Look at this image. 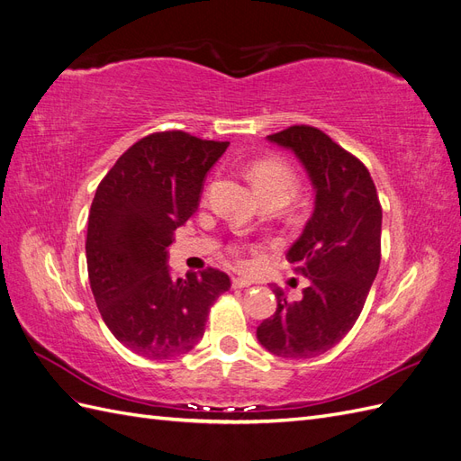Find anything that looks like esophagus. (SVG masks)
I'll return each mask as SVG.
<instances>
[{"label": "esophagus", "instance_id": "esophagus-1", "mask_svg": "<svg viewBox=\"0 0 461 461\" xmlns=\"http://www.w3.org/2000/svg\"><path fill=\"white\" fill-rule=\"evenodd\" d=\"M252 285H254V281H249V278H244V276H239V278H234V281H232L234 288H248Z\"/></svg>", "mask_w": 461, "mask_h": 461}]
</instances>
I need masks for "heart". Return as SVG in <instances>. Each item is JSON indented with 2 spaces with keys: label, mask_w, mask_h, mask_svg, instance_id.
<instances>
[{
  "label": "heart",
  "mask_w": 461,
  "mask_h": 461,
  "mask_svg": "<svg viewBox=\"0 0 461 461\" xmlns=\"http://www.w3.org/2000/svg\"><path fill=\"white\" fill-rule=\"evenodd\" d=\"M248 176L261 200H281L286 203L298 188L296 173L290 165L276 158L258 159L249 167Z\"/></svg>",
  "instance_id": "obj_1"
}]
</instances>
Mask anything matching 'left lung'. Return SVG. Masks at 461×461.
I'll return each instance as SVG.
<instances>
[{
  "instance_id": "8db88e82",
  "label": "left lung",
  "mask_w": 461,
  "mask_h": 461,
  "mask_svg": "<svg viewBox=\"0 0 461 461\" xmlns=\"http://www.w3.org/2000/svg\"><path fill=\"white\" fill-rule=\"evenodd\" d=\"M267 140L290 149L315 190L313 213L286 259L310 281L288 302L273 285L276 312L258 327L259 344L278 357L308 359L337 346L354 327L381 263L383 209L366 165L308 124Z\"/></svg>"
}]
</instances>
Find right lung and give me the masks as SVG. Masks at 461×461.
Here are the masks:
<instances>
[{"instance_id":"1","label":"right lung","mask_w":461,"mask_h":461,"mask_svg":"<svg viewBox=\"0 0 461 461\" xmlns=\"http://www.w3.org/2000/svg\"><path fill=\"white\" fill-rule=\"evenodd\" d=\"M227 148L183 131L149 134L95 190L86 234L92 294L107 329L138 356L190 352L209 308L230 288L219 269L175 278L167 265L173 232L198 209L205 176Z\"/></svg>"}]
</instances>
